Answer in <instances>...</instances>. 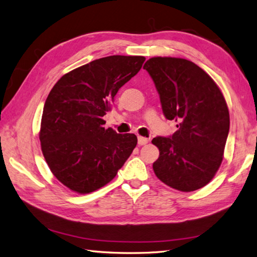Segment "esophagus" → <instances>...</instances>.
<instances>
[{"mask_svg": "<svg viewBox=\"0 0 257 257\" xmlns=\"http://www.w3.org/2000/svg\"><path fill=\"white\" fill-rule=\"evenodd\" d=\"M138 141H139V145H146L150 140L146 139V138H143V136H139Z\"/></svg>", "mask_w": 257, "mask_h": 257, "instance_id": "esophagus-1", "label": "esophagus"}]
</instances>
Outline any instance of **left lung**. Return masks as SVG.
Segmentation results:
<instances>
[{"label":"left lung","mask_w":257,"mask_h":257,"mask_svg":"<svg viewBox=\"0 0 257 257\" xmlns=\"http://www.w3.org/2000/svg\"><path fill=\"white\" fill-rule=\"evenodd\" d=\"M161 98L165 116L178 131L155 138L159 157L154 173L164 184L190 192L208 185L223 159L230 128L226 101L218 84L192 61L153 57L144 65Z\"/></svg>","instance_id":"obj_1"}]
</instances>
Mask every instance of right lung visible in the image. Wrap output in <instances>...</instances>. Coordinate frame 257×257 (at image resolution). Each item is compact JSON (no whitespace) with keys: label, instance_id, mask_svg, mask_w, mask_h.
<instances>
[{"label":"right lung","instance_id":"obj_1","mask_svg":"<svg viewBox=\"0 0 257 257\" xmlns=\"http://www.w3.org/2000/svg\"><path fill=\"white\" fill-rule=\"evenodd\" d=\"M145 57L114 55L62 76L45 102L39 140L50 172L68 189L85 195L116 176L138 144L134 134L104 128L118 89Z\"/></svg>","mask_w":257,"mask_h":257}]
</instances>
